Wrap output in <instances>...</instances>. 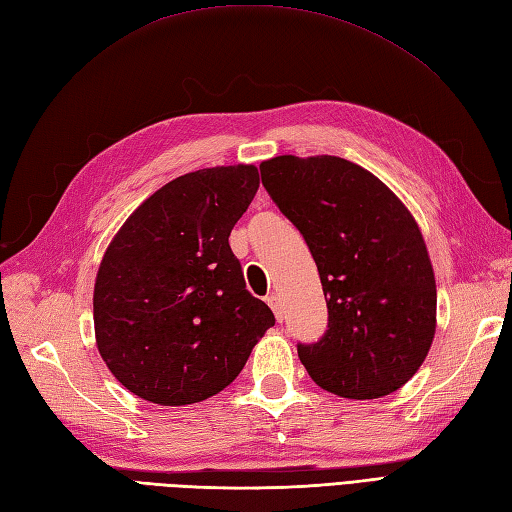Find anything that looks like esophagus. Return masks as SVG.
Segmentation results:
<instances>
[{
    "label": "esophagus",
    "mask_w": 512,
    "mask_h": 512,
    "mask_svg": "<svg viewBox=\"0 0 512 512\" xmlns=\"http://www.w3.org/2000/svg\"><path fill=\"white\" fill-rule=\"evenodd\" d=\"M266 301H268V305L272 307V312H275L277 320L281 323V320H283V312H281V301H279V296H277V294H270V296H266Z\"/></svg>",
    "instance_id": "obj_1"
}]
</instances>
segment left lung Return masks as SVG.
<instances>
[{
  "label": "left lung",
  "mask_w": 512,
  "mask_h": 512,
  "mask_svg": "<svg viewBox=\"0 0 512 512\" xmlns=\"http://www.w3.org/2000/svg\"><path fill=\"white\" fill-rule=\"evenodd\" d=\"M259 170L310 246L327 299L323 338L296 344L307 373L340 397L390 395L419 371L436 329V283L417 222L347 159L283 154Z\"/></svg>",
  "instance_id": "obj_1"
}]
</instances>
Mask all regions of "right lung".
I'll return each mask as SVG.
<instances>
[{"label": "right lung", "instance_id": "add662e5", "mask_svg": "<svg viewBox=\"0 0 512 512\" xmlns=\"http://www.w3.org/2000/svg\"><path fill=\"white\" fill-rule=\"evenodd\" d=\"M257 187L255 165L178 176L106 248L93 292L95 340L133 395L159 406L218 395L275 325L229 246Z\"/></svg>", "mask_w": 512, "mask_h": 512}]
</instances>
